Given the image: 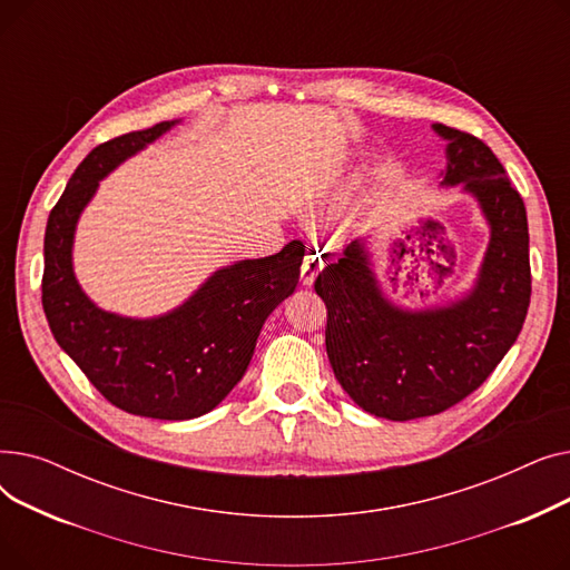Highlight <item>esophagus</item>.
<instances>
[{
    "label": "esophagus",
    "mask_w": 570,
    "mask_h": 570,
    "mask_svg": "<svg viewBox=\"0 0 570 570\" xmlns=\"http://www.w3.org/2000/svg\"><path fill=\"white\" fill-rule=\"evenodd\" d=\"M323 267V258L316 254V256H307L305 263H303V282L305 284H312L316 279V273Z\"/></svg>",
    "instance_id": "obj_1"
}]
</instances>
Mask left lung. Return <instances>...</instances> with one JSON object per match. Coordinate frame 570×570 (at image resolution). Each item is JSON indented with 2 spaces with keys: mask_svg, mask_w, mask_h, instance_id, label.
Listing matches in <instances>:
<instances>
[{
  "mask_svg": "<svg viewBox=\"0 0 570 570\" xmlns=\"http://www.w3.org/2000/svg\"><path fill=\"white\" fill-rule=\"evenodd\" d=\"M432 129L448 142L441 185H462L490 226L473 288L443 307L402 309L383 295L365 239L323 254L314 282L327 309L325 351L340 385L367 413L400 423L471 395L515 344L531 297L522 196L481 138L445 125Z\"/></svg>",
  "mask_w": 570,
  "mask_h": 570,
  "instance_id": "left-lung-1",
  "label": "left lung"
}]
</instances>
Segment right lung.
<instances>
[{
	"mask_svg": "<svg viewBox=\"0 0 570 570\" xmlns=\"http://www.w3.org/2000/svg\"><path fill=\"white\" fill-rule=\"evenodd\" d=\"M177 122L117 136L89 153L50 209L41 301L57 344L117 409L159 421L213 411L245 376L265 318L295 291L305 245L226 265L173 312L129 318L99 309L73 275V235L99 179Z\"/></svg>",
	"mask_w": 570,
	"mask_h": 570,
	"instance_id": "add662e5",
	"label": "right lung"
}]
</instances>
